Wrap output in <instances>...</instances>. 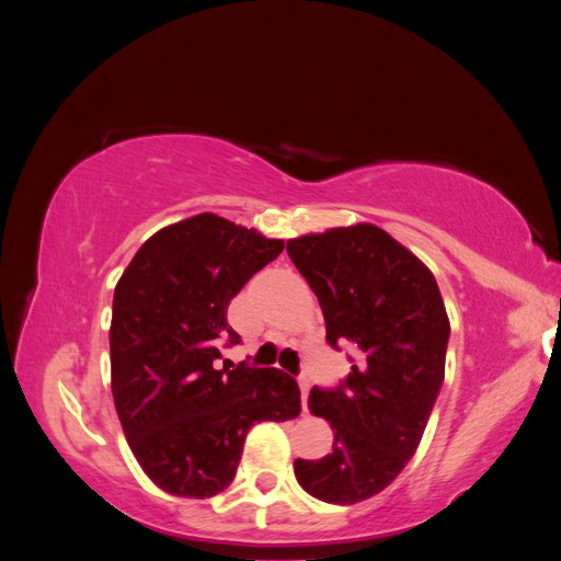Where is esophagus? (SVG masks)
Here are the masks:
<instances>
[{"mask_svg":"<svg viewBox=\"0 0 561 561\" xmlns=\"http://www.w3.org/2000/svg\"><path fill=\"white\" fill-rule=\"evenodd\" d=\"M299 390H301V404H304V410H307L309 390H311V379L307 375H299Z\"/></svg>","mask_w":561,"mask_h":561,"instance_id":"esophagus-1","label":"esophagus"}]
</instances>
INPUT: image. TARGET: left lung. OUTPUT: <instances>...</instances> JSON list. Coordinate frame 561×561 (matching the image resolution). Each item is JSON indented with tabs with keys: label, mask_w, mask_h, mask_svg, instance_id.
I'll list each match as a JSON object with an SVG mask.
<instances>
[{
	"label": "left lung",
	"mask_w": 561,
	"mask_h": 561,
	"mask_svg": "<svg viewBox=\"0 0 561 561\" xmlns=\"http://www.w3.org/2000/svg\"><path fill=\"white\" fill-rule=\"evenodd\" d=\"M287 254L320 301L328 344L353 346L348 377L309 396L332 451L297 458L295 474L318 501L351 505L414 456L445 381L449 318L431 271L375 225L301 236Z\"/></svg>",
	"instance_id": "obj_1"
}]
</instances>
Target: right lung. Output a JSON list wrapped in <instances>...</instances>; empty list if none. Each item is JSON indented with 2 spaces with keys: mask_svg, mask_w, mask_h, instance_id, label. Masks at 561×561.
<instances>
[{
  "mask_svg": "<svg viewBox=\"0 0 561 561\" xmlns=\"http://www.w3.org/2000/svg\"><path fill=\"white\" fill-rule=\"evenodd\" d=\"M280 252L283 241L203 213L151 236L116 283L114 407L138 463L168 494L225 491L254 423L301 410L297 381L276 367H215L219 344H241L229 301Z\"/></svg>",
  "mask_w": 561,
  "mask_h": 561,
  "instance_id": "add662e5",
  "label": "right lung"
}]
</instances>
